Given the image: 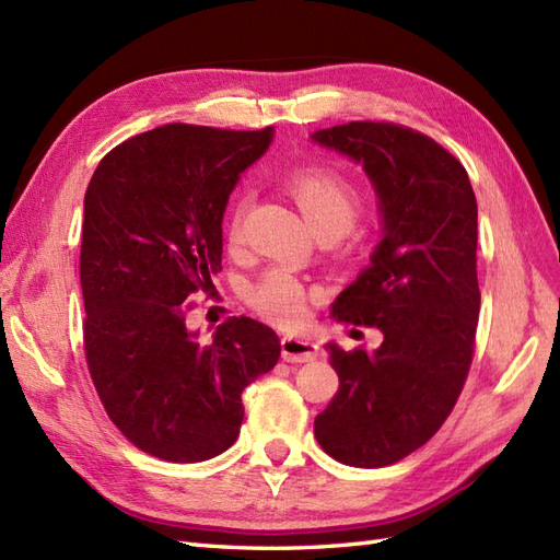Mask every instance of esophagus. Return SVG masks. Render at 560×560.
I'll list each match as a JSON object with an SVG mask.
<instances>
[{"label": "esophagus", "mask_w": 560, "mask_h": 560, "mask_svg": "<svg viewBox=\"0 0 560 560\" xmlns=\"http://www.w3.org/2000/svg\"><path fill=\"white\" fill-rule=\"evenodd\" d=\"M282 358L287 362H311L317 358V343L311 339L282 337Z\"/></svg>", "instance_id": "esophagus-1"}]
</instances>
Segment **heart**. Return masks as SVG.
<instances>
[{
	"mask_svg": "<svg viewBox=\"0 0 560 560\" xmlns=\"http://www.w3.org/2000/svg\"><path fill=\"white\" fill-rule=\"evenodd\" d=\"M284 186L290 190L304 217L317 235H341L351 229L360 214V192L343 174L327 167H301L284 176ZM245 202L235 200L225 235L231 243L243 237ZM247 301L256 313L276 325H296L306 313V290L296 276L284 268H273L249 287Z\"/></svg>",
	"mask_w": 560,
	"mask_h": 560,
	"instance_id": "obj_1",
	"label": "heart"
}]
</instances>
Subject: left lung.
<instances>
[{"mask_svg":"<svg viewBox=\"0 0 560 560\" xmlns=\"http://www.w3.org/2000/svg\"><path fill=\"white\" fill-rule=\"evenodd\" d=\"M362 164L380 195L384 240L331 304L337 320L380 327L374 353L327 343L339 390L315 417L331 459L396 464L443 427L471 368L480 308L478 205L464 164L431 136L393 122L313 133Z\"/></svg>","mask_w":560,"mask_h":560,"instance_id":"left-lung-1","label":"left lung"}]
</instances>
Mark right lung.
I'll return each instance as SVG.
<instances>
[{
	"label": "right lung",
	"instance_id": "add662e5",
	"mask_svg": "<svg viewBox=\"0 0 560 560\" xmlns=\"http://www.w3.org/2000/svg\"><path fill=\"white\" fill-rule=\"evenodd\" d=\"M270 139V127L164 125L113 148L89 180L86 368L113 424L158 459L192 464L229 450L243 427V390L280 358L276 331L245 315L211 341L186 327L190 296L221 268L229 195Z\"/></svg>",
	"mask_w": 560,
	"mask_h": 560
}]
</instances>
